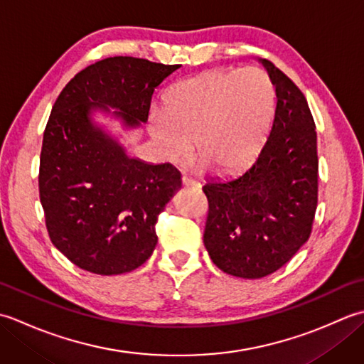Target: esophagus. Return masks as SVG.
Here are the masks:
<instances>
[{
	"label": "esophagus",
	"mask_w": 364,
	"mask_h": 364,
	"mask_svg": "<svg viewBox=\"0 0 364 364\" xmlns=\"http://www.w3.org/2000/svg\"><path fill=\"white\" fill-rule=\"evenodd\" d=\"M181 183H183L184 188H194V189L200 188V183L198 181L191 180V178H188V176H183L181 178Z\"/></svg>",
	"instance_id": "obj_1"
}]
</instances>
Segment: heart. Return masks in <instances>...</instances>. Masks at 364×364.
<instances>
[{"mask_svg":"<svg viewBox=\"0 0 364 364\" xmlns=\"http://www.w3.org/2000/svg\"><path fill=\"white\" fill-rule=\"evenodd\" d=\"M275 106V84L264 70L218 68L175 84L166 111L150 114V131L168 161L186 158L196 141L198 168L233 172L266 142Z\"/></svg>","mask_w":364,"mask_h":364,"instance_id":"1","label":"heart"}]
</instances>
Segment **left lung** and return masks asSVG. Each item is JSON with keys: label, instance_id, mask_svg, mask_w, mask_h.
Wrapping results in <instances>:
<instances>
[{"label": "left lung", "instance_id": "1", "mask_svg": "<svg viewBox=\"0 0 364 364\" xmlns=\"http://www.w3.org/2000/svg\"><path fill=\"white\" fill-rule=\"evenodd\" d=\"M275 84L270 134L252 164L227 180H210L203 242L213 262L241 278L284 266L311 235L318 206V136L300 89L267 59Z\"/></svg>", "mask_w": 364, "mask_h": 364}]
</instances>
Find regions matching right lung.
<instances>
[{
  "label": "right lung",
  "mask_w": 364,
  "mask_h": 364,
  "mask_svg": "<svg viewBox=\"0 0 364 364\" xmlns=\"http://www.w3.org/2000/svg\"><path fill=\"white\" fill-rule=\"evenodd\" d=\"M180 67L107 58L70 80L53 106L38 170L41 203L54 247L87 272L119 275L142 266L158 242V215L181 188L172 164L131 158L92 114L141 127L154 89Z\"/></svg>",
  "instance_id": "add662e5"
}]
</instances>
